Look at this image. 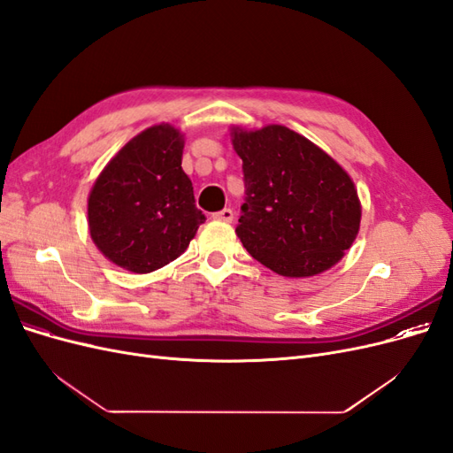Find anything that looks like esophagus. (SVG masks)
I'll list each match as a JSON object with an SVG mask.
<instances>
[{"instance_id":"esophagus-1","label":"esophagus","mask_w":453,"mask_h":453,"mask_svg":"<svg viewBox=\"0 0 453 453\" xmlns=\"http://www.w3.org/2000/svg\"><path fill=\"white\" fill-rule=\"evenodd\" d=\"M213 219H215V221H223V223H232V219H234V213H232V210L225 208V210H221V211H217V213H213Z\"/></svg>"}]
</instances>
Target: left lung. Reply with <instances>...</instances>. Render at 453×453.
<instances>
[{
  "label": "left lung",
  "instance_id": "left-lung-1",
  "mask_svg": "<svg viewBox=\"0 0 453 453\" xmlns=\"http://www.w3.org/2000/svg\"><path fill=\"white\" fill-rule=\"evenodd\" d=\"M243 162L245 202L236 234L248 253L285 278L333 268L357 238L361 200L323 149L281 125L230 128Z\"/></svg>",
  "mask_w": 453,
  "mask_h": 453
}]
</instances>
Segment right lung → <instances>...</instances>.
<instances>
[{
  "label": "right lung",
  "instance_id": "add662e5",
  "mask_svg": "<svg viewBox=\"0 0 453 453\" xmlns=\"http://www.w3.org/2000/svg\"><path fill=\"white\" fill-rule=\"evenodd\" d=\"M185 138L162 122L132 138L94 181L88 230L102 255L134 273L166 266L205 221L181 168Z\"/></svg>",
  "mask_w": 453,
  "mask_h": 453
}]
</instances>
